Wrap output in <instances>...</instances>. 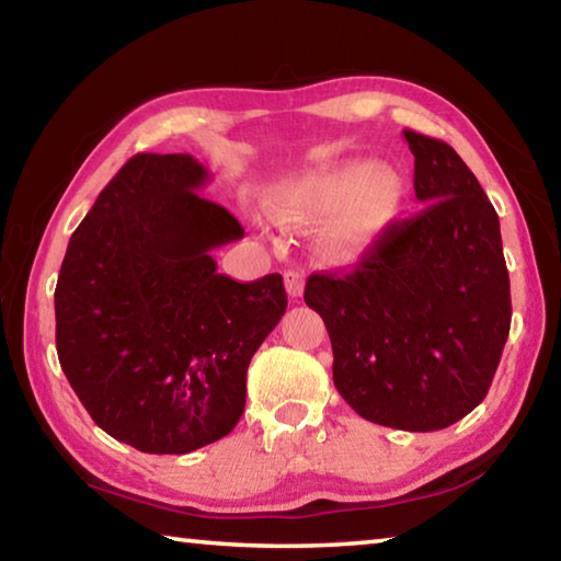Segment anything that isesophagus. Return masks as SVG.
Masks as SVG:
<instances>
[{
    "label": "esophagus",
    "instance_id": "obj_1",
    "mask_svg": "<svg viewBox=\"0 0 561 561\" xmlns=\"http://www.w3.org/2000/svg\"><path fill=\"white\" fill-rule=\"evenodd\" d=\"M284 287H287V295L289 297H301V291H305V274L295 272V270H287L284 272Z\"/></svg>",
    "mask_w": 561,
    "mask_h": 561
}]
</instances>
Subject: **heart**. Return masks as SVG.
<instances>
[{"label": "heart", "mask_w": 561, "mask_h": 561, "mask_svg": "<svg viewBox=\"0 0 561 561\" xmlns=\"http://www.w3.org/2000/svg\"><path fill=\"white\" fill-rule=\"evenodd\" d=\"M404 204V182L392 167L362 159L327 167L279 186L270 209L282 221L314 225L334 217L327 229L329 252L354 260L394 225Z\"/></svg>", "instance_id": "heart-1"}]
</instances>
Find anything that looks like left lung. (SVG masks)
<instances>
[{"label":"left lung","instance_id":"obj_1","mask_svg":"<svg viewBox=\"0 0 561 561\" xmlns=\"http://www.w3.org/2000/svg\"><path fill=\"white\" fill-rule=\"evenodd\" d=\"M426 207L397 221L350 274H312L334 387L364 420L434 432L482 402L510 336L500 217L447 141L404 129Z\"/></svg>","mask_w":561,"mask_h":561}]
</instances>
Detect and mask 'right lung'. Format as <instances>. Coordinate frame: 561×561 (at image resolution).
<instances>
[{"label":"right lung","instance_id":"1","mask_svg":"<svg viewBox=\"0 0 561 561\" xmlns=\"http://www.w3.org/2000/svg\"><path fill=\"white\" fill-rule=\"evenodd\" d=\"M192 154H137L69 239L57 354L89 416L147 455L227 437L244 412L247 367L287 309L279 274L234 282L211 249L244 237L197 194Z\"/></svg>","mask_w":561,"mask_h":561}]
</instances>
